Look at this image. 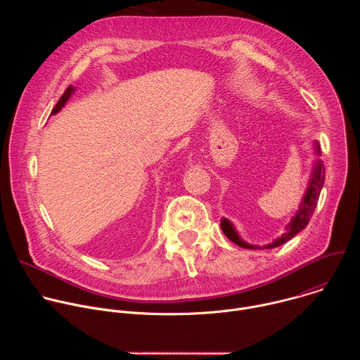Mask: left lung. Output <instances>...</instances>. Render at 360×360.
<instances>
[{"label":"left lung","mask_w":360,"mask_h":360,"mask_svg":"<svg viewBox=\"0 0 360 360\" xmlns=\"http://www.w3.org/2000/svg\"><path fill=\"white\" fill-rule=\"evenodd\" d=\"M315 148H316V153L318 155H321V148H319V143L315 142ZM323 182H325V167H323V162L321 160H318L315 162V168H314V172H312V178H311V182H309V186H307V191L303 196V200L300 203L299 207V211L296 212V215L292 218V221L289 222V225L286 226V232L278 238L275 242L266 245L265 248L271 249V248H276L285 242H288L289 239H292L297 232H300L302 229H304L307 226V224H309L312 215H314V211L318 205V199H319V195H321V191H322V186H323ZM221 228L224 231V233L236 245L242 246V248H246V249H255V246L252 245H248L246 242H243L236 231L233 229L232 224L228 221V219H222L221 222Z\"/></svg>","instance_id":"left-lung-1"}]
</instances>
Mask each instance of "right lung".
Wrapping results in <instances>:
<instances>
[{"label":"right lung","mask_w":360,"mask_h":360,"mask_svg":"<svg viewBox=\"0 0 360 360\" xmlns=\"http://www.w3.org/2000/svg\"><path fill=\"white\" fill-rule=\"evenodd\" d=\"M72 92H74V86H71V85H70V86L65 89V92L63 94V96L60 98V101L57 102V105H56V107H54V110H53V114H57V112H58V111L65 105V102L68 101V98L71 96V94H72Z\"/></svg>","instance_id":"right-lung-1"}]
</instances>
